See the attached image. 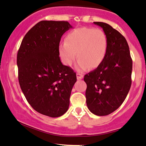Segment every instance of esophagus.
<instances>
[{
  "label": "esophagus",
  "instance_id": "obj_1",
  "mask_svg": "<svg viewBox=\"0 0 146 146\" xmlns=\"http://www.w3.org/2000/svg\"><path fill=\"white\" fill-rule=\"evenodd\" d=\"M83 74H80V73H77L76 74V78L78 80H81V79L83 78Z\"/></svg>",
  "mask_w": 146,
  "mask_h": 146
}]
</instances>
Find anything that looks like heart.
Masks as SVG:
<instances>
[{"mask_svg":"<svg viewBox=\"0 0 146 146\" xmlns=\"http://www.w3.org/2000/svg\"><path fill=\"white\" fill-rule=\"evenodd\" d=\"M108 38L99 28H75L66 35L64 42L59 44V54L65 66H70L78 59L76 69L84 71L98 68L103 62L108 50Z\"/></svg>","mask_w":146,"mask_h":146,"instance_id":"1","label":"heart"}]
</instances>
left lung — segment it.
<instances>
[{
	"label": "left lung",
	"instance_id": "left-lung-1",
	"mask_svg": "<svg viewBox=\"0 0 146 146\" xmlns=\"http://www.w3.org/2000/svg\"><path fill=\"white\" fill-rule=\"evenodd\" d=\"M102 28L108 38L107 53L102 64L84 77L87 83L88 108L97 116H106L121 106L131 85L133 62L129 47L119 32L104 22H93Z\"/></svg>",
	"mask_w": 146,
	"mask_h": 146
}]
</instances>
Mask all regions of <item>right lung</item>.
I'll return each mask as SVG.
<instances>
[{
  "instance_id": "add662e5",
  "label": "right lung",
  "mask_w": 146,
  "mask_h": 146,
  "mask_svg": "<svg viewBox=\"0 0 146 146\" xmlns=\"http://www.w3.org/2000/svg\"><path fill=\"white\" fill-rule=\"evenodd\" d=\"M72 26L65 21H41L27 32L17 52L18 79L30 105L45 116H62L69 108L76 74L61 62L62 35Z\"/></svg>"
}]
</instances>
